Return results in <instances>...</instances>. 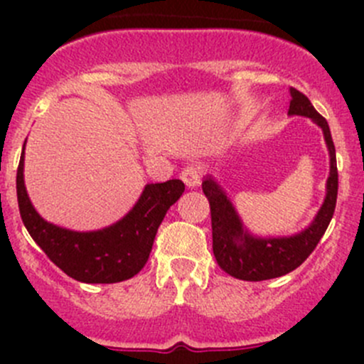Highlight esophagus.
<instances>
[{
    "mask_svg": "<svg viewBox=\"0 0 364 364\" xmlns=\"http://www.w3.org/2000/svg\"><path fill=\"white\" fill-rule=\"evenodd\" d=\"M181 179L188 188H197L200 185V171L196 165H188L181 171Z\"/></svg>",
    "mask_w": 364,
    "mask_h": 364,
    "instance_id": "34e87169",
    "label": "esophagus"
}]
</instances>
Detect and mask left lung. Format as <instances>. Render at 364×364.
Here are the masks:
<instances>
[{
  "mask_svg": "<svg viewBox=\"0 0 364 364\" xmlns=\"http://www.w3.org/2000/svg\"><path fill=\"white\" fill-rule=\"evenodd\" d=\"M291 116L310 117L324 132L326 144L329 149V178L326 185V199L318 209L314 222L289 237H255L241 223L232 203L225 192L211 178L204 179L203 192L209 200L213 229V253L218 266L227 274L247 282H262L269 278L284 277L299 267L315 250L324 236L333 218L338 196V168L329 124L321 116L311 102L296 87H291Z\"/></svg>",
  "mask_w": 364,
  "mask_h": 364,
  "instance_id": "1",
  "label": "left lung"
}]
</instances>
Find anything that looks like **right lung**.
I'll use <instances>...</instances> for the list:
<instances>
[{"label":"right lung","instance_id":"1","mask_svg":"<svg viewBox=\"0 0 364 364\" xmlns=\"http://www.w3.org/2000/svg\"><path fill=\"white\" fill-rule=\"evenodd\" d=\"M185 192V183H149L124 218L93 232H75L46 222L24 186V149L17 168V203L29 236L73 280L116 284L135 277L148 262L165 213Z\"/></svg>","mask_w":364,"mask_h":364}]
</instances>
